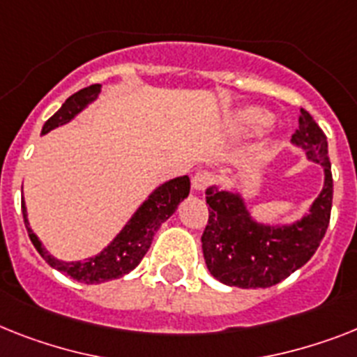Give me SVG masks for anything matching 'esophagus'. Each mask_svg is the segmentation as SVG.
Returning a JSON list of instances; mask_svg holds the SVG:
<instances>
[{
    "label": "esophagus",
    "mask_w": 357,
    "mask_h": 357,
    "mask_svg": "<svg viewBox=\"0 0 357 357\" xmlns=\"http://www.w3.org/2000/svg\"><path fill=\"white\" fill-rule=\"evenodd\" d=\"M211 181H213V175L210 172H197L191 178V184H193V190L204 191L211 184Z\"/></svg>",
    "instance_id": "esophagus-1"
}]
</instances>
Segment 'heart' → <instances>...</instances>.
<instances>
[{"mask_svg": "<svg viewBox=\"0 0 357 357\" xmlns=\"http://www.w3.org/2000/svg\"><path fill=\"white\" fill-rule=\"evenodd\" d=\"M272 120V116L263 111V109H246L241 113V122L250 126V128H263V126H268Z\"/></svg>", "mask_w": 357, "mask_h": 357, "instance_id": "1", "label": "heart"}]
</instances>
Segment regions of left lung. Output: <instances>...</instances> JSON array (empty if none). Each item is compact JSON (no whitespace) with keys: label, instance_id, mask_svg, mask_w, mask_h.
<instances>
[{"label":"left lung","instance_id":"8db88e82","mask_svg":"<svg viewBox=\"0 0 357 357\" xmlns=\"http://www.w3.org/2000/svg\"><path fill=\"white\" fill-rule=\"evenodd\" d=\"M291 142L325 169V185L310 213L291 226L272 228L253 222L243 199L217 188L206 190L210 217L202 234L206 266L228 287L268 288L287 279L310 261L325 237L332 210V172L323 129L301 109Z\"/></svg>","mask_w":357,"mask_h":357}]
</instances>
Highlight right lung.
I'll list each match as a JSON object with an SVG mask.
<instances>
[{"label": "right lung", "mask_w": 357, "mask_h": 357, "mask_svg": "<svg viewBox=\"0 0 357 357\" xmlns=\"http://www.w3.org/2000/svg\"><path fill=\"white\" fill-rule=\"evenodd\" d=\"M98 93L100 85L94 84L69 96L66 100V104L60 107V111H56L51 119L47 120L43 129H41V135H45V132L58 128L61 123L69 122L70 119H75V114H78L85 105L93 102L98 96ZM188 195H190V176L188 175L178 176V178H173V181L162 184L138 208V211L132 215V219L126 225V228L116 235V238L109 244L104 252H100L96 257L78 261V263H63V261H58V259L52 257L51 253H47V250L38 241L36 234L29 228L23 200L22 211L29 237H31L34 248L38 250L41 257L45 259L52 268H56L58 272L66 273L69 278L85 282V284H94V282L119 279L131 272L132 268H137L138 263L147 253V250H149V246H151L153 237L162 226V222L175 213L176 206L181 204Z\"/></svg>", "instance_id": "right-lung-1"}]
</instances>
